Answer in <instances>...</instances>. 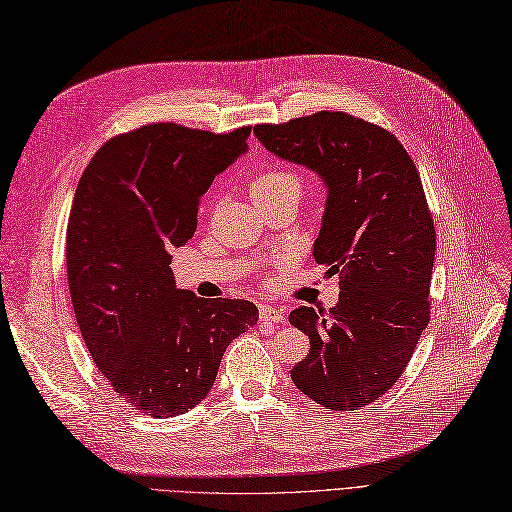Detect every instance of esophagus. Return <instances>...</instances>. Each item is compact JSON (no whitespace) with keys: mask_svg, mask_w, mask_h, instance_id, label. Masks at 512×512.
<instances>
[{"mask_svg":"<svg viewBox=\"0 0 512 512\" xmlns=\"http://www.w3.org/2000/svg\"><path fill=\"white\" fill-rule=\"evenodd\" d=\"M260 321L263 323H286V310L260 304Z\"/></svg>","mask_w":512,"mask_h":512,"instance_id":"1","label":"esophagus"}]
</instances>
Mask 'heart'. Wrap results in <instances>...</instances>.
<instances>
[{
	"label": "heart",
	"instance_id": "1",
	"mask_svg": "<svg viewBox=\"0 0 512 512\" xmlns=\"http://www.w3.org/2000/svg\"><path fill=\"white\" fill-rule=\"evenodd\" d=\"M284 189H302V180H299L297 173L286 169H271L258 173V176L249 182V195H252L256 202H263L269 195Z\"/></svg>",
	"mask_w": 512,
	"mask_h": 512
}]
</instances>
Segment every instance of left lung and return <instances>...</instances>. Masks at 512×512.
<instances>
[{"label": "left lung", "mask_w": 512, "mask_h": 512, "mask_svg": "<svg viewBox=\"0 0 512 512\" xmlns=\"http://www.w3.org/2000/svg\"><path fill=\"white\" fill-rule=\"evenodd\" d=\"M254 134L328 189L313 256L339 273V304L289 315L310 339L291 380L321 406L358 410L402 376L430 321L436 232L417 167L391 132L347 112L260 123Z\"/></svg>", "instance_id": "obj_1"}]
</instances>
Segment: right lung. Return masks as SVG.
<instances>
[{"mask_svg":"<svg viewBox=\"0 0 512 512\" xmlns=\"http://www.w3.org/2000/svg\"><path fill=\"white\" fill-rule=\"evenodd\" d=\"M226 134L149 123L97 149L73 195L67 276L97 369L139 413H189L213 389L226 347L258 321L247 299L176 289L171 247L191 239L199 199L245 154Z\"/></svg>","mask_w":512,"mask_h":512,"instance_id":"obj_1","label":"right lung"}]
</instances>
